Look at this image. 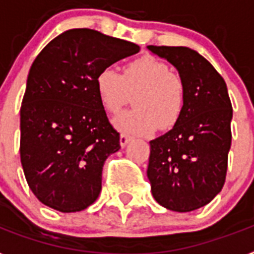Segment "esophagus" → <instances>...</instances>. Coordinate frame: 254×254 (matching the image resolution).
Here are the masks:
<instances>
[{
    "instance_id": "esophagus-1",
    "label": "esophagus",
    "mask_w": 254,
    "mask_h": 254,
    "mask_svg": "<svg viewBox=\"0 0 254 254\" xmlns=\"http://www.w3.org/2000/svg\"><path fill=\"white\" fill-rule=\"evenodd\" d=\"M129 141H130V137H129V135H127V134H121V135H120V145L123 146V147H125V146L129 143Z\"/></svg>"
}]
</instances>
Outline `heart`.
I'll list each match as a JSON object with an SVG mask.
<instances>
[{"instance_id": "obj_1", "label": "heart", "mask_w": 254, "mask_h": 254, "mask_svg": "<svg viewBox=\"0 0 254 254\" xmlns=\"http://www.w3.org/2000/svg\"><path fill=\"white\" fill-rule=\"evenodd\" d=\"M96 92L103 108L116 115L129 102L134 109L121 113L115 120L121 131L146 135L170 130L179 123L187 102L183 78L171 71L170 65L154 56H142L125 64L123 73L112 67L100 70L96 75Z\"/></svg>"}]
</instances>
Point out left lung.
Segmentation results:
<instances>
[{"instance_id": "obj_1", "label": "left lung", "mask_w": 254, "mask_h": 254, "mask_svg": "<svg viewBox=\"0 0 254 254\" xmlns=\"http://www.w3.org/2000/svg\"><path fill=\"white\" fill-rule=\"evenodd\" d=\"M183 78L187 102L172 130L150 142L147 177L155 201L187 213L207 205L224 185L231 147L232 106L211 64L187 47L148 45Z\"/></svg>"}]
</instances>
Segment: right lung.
I'll use <instances>...</instances> for the list:
<instances>
[{"mask_svg": "<svg viewBox=\"0 0 254 254\" xmlns=\"http://www.w3.org/2000/svg\"><path fill=\"white\" fill-rule=\"evenodd\" d=\"M139 45L90 28L65 31L35 59L20 107V163L36 198L61 213L92 205L120 133L96 92L100 70Z\"/></svg>", "mask_w": 254, "mask_h": 254, "instance_id": "1", "label": "right lung"}]
</instances>
